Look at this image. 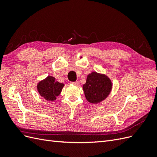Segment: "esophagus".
<instances>
[{
  "label": "esophagus",
  "mask_w": 157,
  "mask_h": 157,
  "mask_svg": "<svg viewBox=\"0 0 157 157\" xmlns=\"http://www.w3.org/2000/svg\"><path fill=\"white\" fill-rule=\"evenodd\" d=\"M71 83H72V84H74V85H75V86H78V85H79V82H78V81H76V82H72Z\"/></svg>",
  "instance_id": "esophagus-1"
}]
</instances>
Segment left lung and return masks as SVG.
<instances>
[{
    "label": "left lung",
    "mask_w": 157,
    "mask_h": 157,
    "mask_svg": "<svg viewBox=\"0 0 157 157\" xmlns=\"http://www.w3.org/2000/svg\"><path fill=\"white\" fill-rule=\"evenodd\" d=\"M112 86L111 80L107 75L94 71L88 75L82 89L87 101L97 104L107 98L111 92Z\"/></svg>",
    "instance_id": "obj_1"
}]
</instances>
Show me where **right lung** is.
I'll return each mask as SVG.
<instances>
[{"label": "right lung", "instance_id": "right-lung-1", "mask_svg": "<svg viewBox=\"0 0 157 157\" xmlns=\"http://www.w3.org/2000/svg\"><path fill=\"white\" fill-rule=\"evenodd\" d=\"M64 84L56 81L54 77L48 76L37 84V90L40 96L46 100L53 101L60 94Z\"/></svg>", "mask_w": 157, "mask_h": 157}]
</instances>
